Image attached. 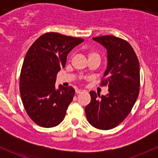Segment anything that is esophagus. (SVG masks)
Listing matches in <instances>:
<instances>
[{
  "label": "esophagus",
  "mask_w": 158,
  "mask_h": 158,
  "mask_svg": "<svg viewBox=\"0 0 158 158\" xmlns=\"http://www.w3.org/2000/svg\"><path fill=\"white\" fill-rule=\"evenodd\" d=\"M83 92V90H82V89H76V93L77 94H80V93H82V92Z\"/></svg>",
  "instance_id": "esophagus-1"
}]
</instances>
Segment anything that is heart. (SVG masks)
Segmentation results:
<instances>
[{"mask_svg": "<svg viewBox=\"0 0 158 158\" xmlns=\"http://www.w3.org/2000/svg\"><path fill=\"white\" fill-rule=\"evenodd\" d=\"M92 56H98V55L96 53V52H89V55H88L89 57Z\"/></svg>", "mask_w": 158, "mask_h": 158, "instance_id": "1", "label": "heart"}]
</instances>
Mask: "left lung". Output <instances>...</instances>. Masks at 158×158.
I'll return each mask as SVG.
<instances>
[{
  "mask_svg": "<svg viewBox=\"0 0 158 158\" xmlns=\"http://www.w3.org/2000/svg\"><path fill=\"white\" fill-rule=\"evenodd\" d=\"M92 39L107 49V68L101 85L107 86L109 92L100 96L91 91V102L85 111L91 125L109 130L123 122L138 98L139 62L132 47L125 40L110 35Z\"/></svg>",
  "mask_w": 158,
  "mask_h": 158,
  "instance_id": "obj_1",
  "label": "left lung"
}]
</instances>
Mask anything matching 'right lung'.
I'll use <instances>...</instances> for the list:
<instances>
[{
	"instance_id": "add662e5",
	"label": "right lung",
	"mask_w": 158,
	"mask_h": 158,
	"mask_svg": "<svg viewBox=\"0 0 158 158\" xmlns=\"http://www.w3.org/2000/svg\"><path fill=\"white\" fill-rule=\"evenodd\" d=\"M83 41L50 32L28 49L20 72V92L27 113L36 125L52 128L64 119L75 89L62 85L56 89V75L65 67L69 52Z\"/></svg>"
}]
</instances>
